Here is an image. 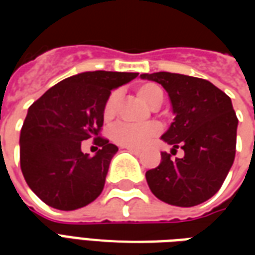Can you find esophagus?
I'll use <instances>...</instances> for the list:
<instances>
[{
  "label": "esophagus",
  "instance_id": "1",
  "mask_svg": "<svg viewBox=\"0 0 255 255\" xmlns=\"http://www.w3.org/2000/svg\"><path fill=\"white\" fill-rule=\"evenodd\" d=\"M126 149H127L128 151H131L132 154H136V155L140 154V150H138V149H131V147H126Z\"/></svg>",
  "mask_w": 255,
  "mask_h": 255
}]
</instances>
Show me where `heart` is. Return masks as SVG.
Instances as JSON below:
<instances>
[{"label":"heart","instance_id":"obj_1","mask_svg":"<svg viewBox=\"0 0 255 255\" xmlns=\"http://www.w3.org/2000/svg\"><path fill=\"white\" fill-rule=\"evenodd\" d=\"M138 94L142 100L150 106H158L164 100V91L158 84L144 83L138 87ZM117 104H119V93L113 91L104 106V117L105 120H111L116 115ZM161 131L160 124L149 123L144 126H135L129 123H119L112 129L113 142L123 147L131 149H142L149 143L151 139L158 135Z\"/></svg>","mask_w":255,"mask_h":255}]
</instances>
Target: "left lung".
<instances>
[{"label": "left lung", "mask_w": 255, "mask_h": 255, "mask_svg": "<svg viewBox=\"0 0 255 255\" xmlns=\"http://www.w3.org/2000/svg\"><path fill=\"white\" fill-rule=\"evenodd\" d=\"M160 83L169 95L175 122L162 135L184 150L182 158L161 153L157 168L146 172L150 190L162 202L190 208L219 191L235 160L238 117L224 91L209 80L171 72L140 75Z\"/></svg>", "instance_id": "8db88e82"}]
</instances>
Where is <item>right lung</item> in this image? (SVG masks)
Masks as SVG:
<instances>
[{"instance_id":"right-lung-1","label":"right lung","mask_w":255,"mask_h":255,"mask_svg":"<svg viewBox=\"0 0 255 255\" xmlns=\"http://www.w3.org/2000/svg\"><path fill=\"white\" fill-rule=\"evenodd\" d=\"M138 76L94 71L64 79L28 108L20 132V168L28 187L58 210L83 208L98 198L117 146L101 136L111 91ZM93 138L94 157L81 153Z\"/></svg>"}]
</instances>
